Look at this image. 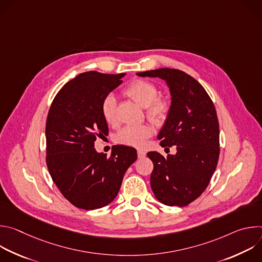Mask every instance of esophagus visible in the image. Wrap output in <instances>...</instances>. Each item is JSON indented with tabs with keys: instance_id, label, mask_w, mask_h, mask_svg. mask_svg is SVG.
Listing matches in <instances>:
<instances>
[{
	"instance_id": "esophagus-1",
	"label": "esophagus",
	"mask_w": 262,
	"mask_h": 262,
	"mask_svg": "<svg viewBox=\"0 0 262 262\" xmlns=\"http://www.w3.org/2000/svg\"><path fill=\"white\" fill-rule=\"evenodd\" d=\"M137 154H138V158H139V159L144 158V157H145V155H146L143 150H138V152H137Z\"/></svg>"
}]
</instances>
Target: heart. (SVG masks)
<instances>
[{"instance_id":"1","label":"heart","mask_w":262,"mask_h":262,"mask_svg":"<svg viewBox=\"0 0 262 262\" xmlns=\"http://www.w3.org/2000/svg\"><path fill=\"white\" fill-rule=\"evenodd\" d=\"M123 94L140 106L145 107L147 118L155 124L162 125L167 120L171 110V101L167 96L158 95L159 89L155 83L143 79L135 80L125 87ZM100 112L107 124H115L116 99L113 95L108 94L102 99ZM151 135L152 130L148 125H129L117 134L116 140L123 145L142 147Z\"/></svg>"}]
</instances>
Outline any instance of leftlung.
Instances as JSON below:
<instances>
[{"label":"left lung","instance_id":"left-lung-1","mask_svg":"<svg viewBox=\"0 0 262 262\" xmlns=\"http://www.w3.org/2000/svg\"><path fill=\"white\" fill-rule=\"evenodd\" d=\"M166 81L171 110L158 139L162 147L176 145V155L157 151L150 184L156 198L168 206H186L207 188L220 155V129L214 105L193 77L178 69L160 68L137 73ZM169 149V148H168Z\"/></svg>","mask_w":262,"mask_h":262}]
</instances>
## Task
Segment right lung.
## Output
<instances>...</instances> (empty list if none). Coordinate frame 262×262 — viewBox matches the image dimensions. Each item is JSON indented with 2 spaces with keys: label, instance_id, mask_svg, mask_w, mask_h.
I'll use <instances>...</instances> for the list:
<instances>
[{
  "label": "right lung",
  "instance_id": "right-lung-1",
  "mask_svg": "<svg viewBox=\"0 0 262 262\" xmlns=\"http://www.w3.org/2000/svg\"><path fill=\"white\" fill-rule=\"evenodd\" d=\"M125 73L87 71L66 83L55 96L47 125V165L62 195L74 206L92 210L113 201L124 173L137 160L133 147L116 145L108 158L94 148L108 127L100 112L102 99Z\"/></svg>",
  "mask_w": 262,
  "mask_h": 262
}]
</instances>
